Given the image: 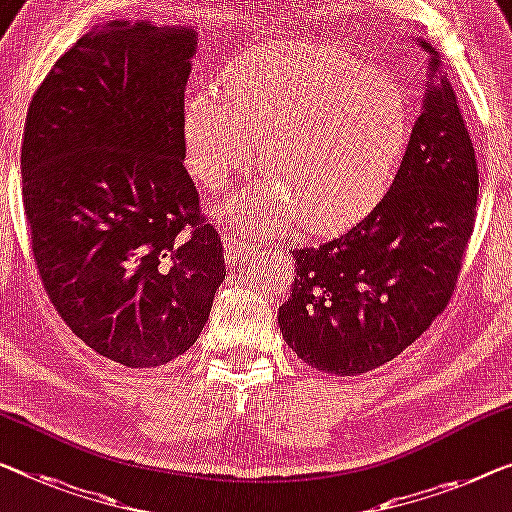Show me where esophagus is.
<instances>
[{
	"label": "esophagus",
	"instance_id": "esophagus-1",
	"mask_svg": "<svg viewBox=\"0 0 512 512\" xmlns=\"http://www.w3.org/2000/svg\"><path fill=\"white\" fill-rule=\"evenodd\" d=\"M255 253V246L246 239L243 232H234L230 236H225V255L230 259H243L250 257Z\"/></svg>",
	"mask_w": 512,
	"mask_h": 512
}]
</instances>
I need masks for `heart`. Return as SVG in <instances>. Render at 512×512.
Returning a JSON list of instances; mask_svg holds the SVG:
<instances>
[{"instance_id":"1","label":"heart","mask_w":512,"mask_h":512,"mask_svg":"<svg viewBox=\"0 0 512 512\" xmlns=\"http://www.w3.org/2000/svg\"><path fill=\"white\" fill-rule=\"evenodd\" d=\"M223 96L183 105L193 177L230 188L255 170L264 142L271 181L223 204L246 230H342L386 193L407 147L409 112L398 82L322 41L273 43L225 71Z\"/></svg>"}]
</instances>
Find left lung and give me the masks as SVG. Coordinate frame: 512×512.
<instances>
[{
  "instance_id": "1",
  "label": "left lung",
  "mask_w": 512,
  "mask_h": 512,
  "mask_svg": "<svg viewBox=\"0 0 512 512\" xmlns=\"http://www.w3.org/2000/svg\"><path fill=\"white\" fill-rule=\"evenodd\" d=\"M421 45L434 55L430 85L388 193L338 239L292 250L282 338L331 375H363L421 338L451 301L474 234V142L437 52Z\"/></svg>"
}]
</instances>
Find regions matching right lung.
<instances>
[{"label": "right lung", "instance_id": "1", "mask_svg": "<svg viewBox=\"0 0 512 512\" xmlns=\"http://www.w3.org/2000/svg\"><path fill=\"white\" fill-rule=\"evenodd\" d=\"M188 29L110 22L29 103L22 202L45 294L110 361L156 368L195 345L225 278L183 137Z\"/></svg>", "mask_w": 512, "mask_h": 512}]
</instances>
